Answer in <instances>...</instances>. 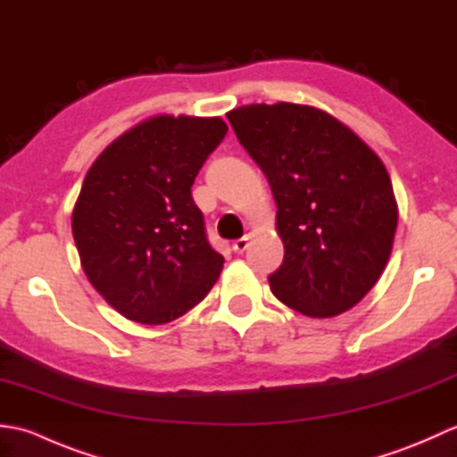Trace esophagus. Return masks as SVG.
<instances>
[{"label":"esophagus","instance_id":"34e87169","mask_svg":"<svg viewBox=\"0 0 457 457\" xmlns=\"http://www.w3.org/2000/svg\"><path fill=\"white\" fill-rule=\"evenodd\" d=\"M249 247V236H244L234 241V251L236 253H244V251Z\"/></svg>","mask_w":457,"mask_h":457}]
</instances>
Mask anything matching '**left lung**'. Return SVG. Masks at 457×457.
<instances>
[{
    "mask_svg": "<svg viewBox=\"0 0 457 457\" xmlns=\"http://www.w3.org/2000/svg\"><path fill=\"white\" fill-rule=\"evenodd\" d=\"M228 120L277 202L285 259L269 277L273 295L310 318L353 308L385 270L399 221L383 161L312 105L251 104Z\"/></svg>",
    "mask_w": 457,
    "mask_h": 457,
    "instance_id": "8db88e82",
    "label": "left lung"
}]
</instances>
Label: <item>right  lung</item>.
Instances as JSON below:
<instances>
[{
  "mask_svg": "<svg viewBox=\"0 0 457 457\" xmlns=\"http://www.w3.org/2000/svg\"><path fill=\"white\" fill-rule=\"evenodd\" d=\"M226 133L221 118L154 115L86 174L72 212L76 249L92 287L128 320L172 322L216 285L223 257L190 188Z\"/></svg>",
  "mask_w": 457,
  "mask_h": 457,
  "instance_id": "obj_1",
  "label": "right lung"
}]
</instances>
